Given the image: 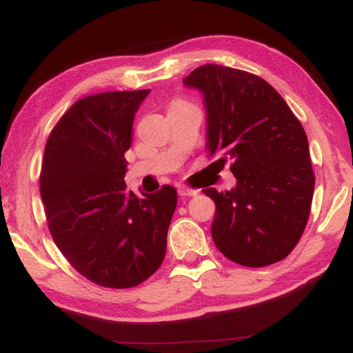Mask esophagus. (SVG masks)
<instances>
[{
  "mask_svg": "<svg viewBox=\"0 0 353 353\" xmlns=\"http://www.w3.org/2000/svg\"><path fill=\"white\" fill-rule=\"evenodd\" d=\"M199 191H195V189H189V188H178V195H181V197H192V195H197Z\"/></svg>",
  "mask_w": 353,
  "mask_h": 353,
  "instance_id": "esophagus-1",
  "label": "esophagus"
}]
</instances>
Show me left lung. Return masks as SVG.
Masks as SVG:
<instances>
[{
  "label": "left lung",
  "instance_id": "obj_1",
  "mask_svg": "<svg viewBox=\"0 0 353 353\" xmlns=\"http://www.w3.org/2000/svg\"><path fill=\"white\" fill-rule=\"evenodd\" d=\"M183 85L203 96L207 150L236 184L203 189L216 213L211 236L232 262L267 267L289 256L309 218L314 178L305 129L273 86L219 64L200 66Z\"/></svg>",
  "mask_w": 353,
  "mask_h": 353
}]
</instances>
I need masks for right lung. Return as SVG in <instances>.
<instances>
[{
    "label": "right lung",
    "mask_w": 353,
    "mask_h": 353,
    "mask_svg": "<svg viewBox=\"0 0 353 353\" xmlns=\"http://www.w3.org/2000/svg\"><path fill=\"white\" fill-rule=\"evenodd\" d=\"M150 90L83 97L47 140L41 197L48 229L69 263L97 285L128 289L165 257L176 191L135 195L124 176L134 117Z\"/></svg>",
    "instance_id": "1"
}]
</instances>
